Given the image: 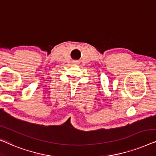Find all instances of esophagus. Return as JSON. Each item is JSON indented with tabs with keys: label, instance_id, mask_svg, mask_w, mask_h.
I'll return each instance as SVG.
<instances>
[{
	"label": "esophagus",
	"instance_id": "34e87169",
	"mask_svg": "<svg viewBox=\"0 0 156 156\" xmlns=\"http://www.w3.org/2000/svg\"><path fill=\"white\" fill-rule=\"evenodd\" d=\"M73 63H74V64H78V62H76V61H74Z\"/></svg>",
	"mask_w": 156,
	"mask_h": 156
}]
</instances>
